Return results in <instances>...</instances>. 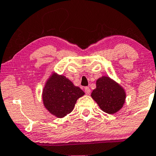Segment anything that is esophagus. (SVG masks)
<instances>
[{
	"label": "esophagus",
	"mask_w": 156,
	"mask_h": 156,
	"mask_svg": "<svg viewBox=\"0 0 156 156\" xmlns=\"http://www.w3.org/2000/svg\"><path fill=\"white\" fill-rule=\"evenodd\" d=\"M84 91H85V92H86V94H87V95H90V87H84Z\"/></svg>",
	"instance_id": "1"
}]
</instances>
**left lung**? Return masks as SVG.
<instances>
[{"label": "left lung", "mask_w": 156, "mask_h": 156, "mask_svg": "<svg viewBox=\"0 0 156 156\" xmlns=\"http://www.w3.org/2000/svg\"><path fill=\"white\" fill-rule=\"evenodd\" d=\"M91 96L99 107L108 114H114L122 108L126 93L123 87L107 76H102L96 81V88Z\"/></svg>", "instance_id": "left-lung-1"}]
</instances>
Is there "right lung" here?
<instances>
[{
	"label": "right lung",
	"instance_id": "1",
	"mask_svg": "<svg viewBox=\"0 0 156 156\" xmlns=\"http://www.w3.org/2000/svg\"><path fill=\"white\" fill-rule=\"evenodd\" d=\"M83 95L84 92L66 77L53 73L46 83L42 96L47 110L56 117L63 118L73 111L77 100Z\"/></svg>",
	"mask_w": 156,
	"mask_h": 156
}]
</instances>
